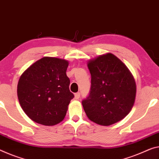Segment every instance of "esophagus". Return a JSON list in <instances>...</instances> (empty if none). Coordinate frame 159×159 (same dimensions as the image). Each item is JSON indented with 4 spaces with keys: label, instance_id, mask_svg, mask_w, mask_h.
Returning <instances> with one entry per match:
<instances>
[{
    "label": "esophagus",
    "instance_id": "34e87169",
    "mask_svg": "<svg viewBox=\"0 0 159 159\" xmlns=\"http://www.w3.org/2000/svg\"><path fill=\"white\" fill-rule=\"evenodd\" d=\"M80 97V92H77V93L75 94V99H79Z\"/></svg>",
    "mask_w": 159,
    "mask_h": 159
}]
</instances>
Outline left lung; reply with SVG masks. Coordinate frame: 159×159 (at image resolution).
I'll list each match as a JSON object with an SVG mask.
<instances>
[{"label": "left lung", "instance_id": "left-lung-1", "mask_svg": "<svg viewBox=\"0 0 159 159\" xmlns=\"http://www.w3.org/2000/svg\"><path fill=\"white\" fill-rule=\"evenodd\" d=\"M91 90L82 106L89 120L109 126L128 115L134 104L136 85L134 77L122 61L111 53L89 60Z\"/></svg>", "mask_w": 159, "mask_h": 159}]
</instances>
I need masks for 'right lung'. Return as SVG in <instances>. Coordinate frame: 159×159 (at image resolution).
<instances>
[{
	"label": "right lung",
	"mask_w": 159,
	"mask_h": 159,
	"mask_svg": "<svg viewBox=\"0 0 159 159\" xmlns=\"http://www.w3.org/2000/svg\"><path fill=\"white\" fill-rule=\"evenodd\" d=\"M68 65L66 60L44 57L21 75L17 94L22 109L31 120L53 126L65 119L74 97L66 75Z\"/></svg>",
	"instance_id": "add662e5"
}]
</instances>
